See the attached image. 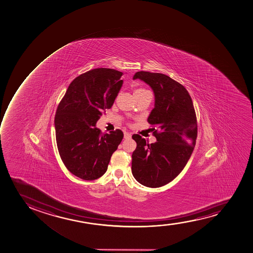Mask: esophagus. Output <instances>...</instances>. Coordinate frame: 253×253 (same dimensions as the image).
Listing matches in <instances>:
<instances>
[{
	"instance_id": "esophagus-1",
	"label": "esophagus",
	"mask_w": 253,
	"mask_h": 253,
	"mask_svg": "<svg viewBox=\"0 0 253 253\" xmlns=\"http://www.w3.org/2000/svg\"><path fill=\"white\" fill-rule=\"evenodd\" d=\"M131 133H128V132H125V139H130Z\"/></svg>"
}]
</instances>
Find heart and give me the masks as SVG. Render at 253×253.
<instances>
[{
    "label": "heart",
    "mask_w": 253,
    "mask_h": 253,
    "mask_svg": "<svg viewBox=\"0 0 253 253\" xmlns=\"http://www.w3.org/2000/svg\"><path fill=\"white\" fill-rule=\"evenodd\" d=\"M145 91H147V90H145L144 88H137L133 91V93H134V95H137V94L142 93V92H145Z\"/></svg>",
    "instance_id": "b5f03b06"
}]
</instances>
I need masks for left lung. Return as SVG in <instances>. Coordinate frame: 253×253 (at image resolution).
<instances>
[{
    "label": "left lung",
    "mask_w": 253,
    "mask_h": 253,
    "mask_svg": "<svg viewBox=\"0 0 253 253\" xmlns=\"http://www.w3.org/2000/svg\"><path fill=\"white\" fill-rule=\"evenodd\" d=\"M140 79L155 94V108L148 117L156 143L148 144L139 134L132 154V174L140 184L160 187L171 182L183 170L196 144L198 125L193 101L187 89L175 80L161 73L138 71Z\"/></svg>",
    "instance_id": "1"
}]
</instances>
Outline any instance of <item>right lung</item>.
Returning <instances> with one entry per match:
<instances>
[{
  "label": "right lung",
  "instance_id": "obj_1",
  "mask_svg": "<svg viewBox=\"0 0 253 253\" xmlns=\"http://www.w3.org/2000/svg\"><path fill=\"white\" fill-rule=\"evenodd\" d=\"M122 72L93 69L69 85L54 117L57 147L71 173L91 181L108 169L111 156L122 141L120 129L103 133L96 127L102 112L112 108L123 85Z\"/></svg>",
  "mask_w": 253,
  "mask_h": 253
}]
</instances>
